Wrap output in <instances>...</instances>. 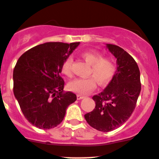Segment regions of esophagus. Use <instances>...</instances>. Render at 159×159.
Segmentation results:
<instances>
[{"label": "esophagus", "instance_id": "34e87169", "mask_svg": "<svg viewBox=\"0 0 159 159\" xmlns=\"http://www.w3.org/2000/svg\"><path fill=\"white\" fill-rule=\"evenodd\" d=\"M76 97H77V100H82V99L84 98V96H81L80 94H77Z\"/></svg>", "mask_w": 159, "mask_h": 159}]
</instances>
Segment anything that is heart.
<instances>
[{
    "label": "heart",
    "mask_w": 159,
    "mask_h": 159,
    "mask_svg": "<svg viewBox=\"0 0 159 159\" xmlns=\"http://www.w3.org/2000/svg\"><path fill=\"white\" fill-rule=\"evenodd\" d=\"M81 56L90 65L89 75L93 76L86 78H76L69 83V89L76 93L85 95L93 90L97 82L100 86L109 83L116 73V64L110 57H103V55L96 50H89L81 53ZM73 59L69 56L62 65V73L65 76H72V66Z\"/></svg>",
    "instance_id": "obj_1"
}]
</instances>
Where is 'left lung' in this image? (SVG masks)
Listing matches in <instances>:
<instances>
[{"label":"left lung","instance_id":"obj_1","mask_svg":"<svg viewBox=\"0 0 159 159\" xmlns=\"http://www.w3.org/2000/svg\"><path fill=\"white\" fill-rule=\"evenodd\" d=\"M107 47L117 59V70L103 91L93 97L95 108L84 115L92 128L103 132L115 130L128 120L141 86L139 68L132 56L117 45Z\"/></svg>","mask_w":159,"mask_h":159}]
</instances>
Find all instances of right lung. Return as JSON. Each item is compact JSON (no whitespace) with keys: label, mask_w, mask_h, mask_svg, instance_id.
Listing matches in <instances>:
<instances>
[{"label":"right lung","mask_w":159,"mask_h":159,"mask_svg":"<svg viewBox=\"0 0 159 159\" xmlns=\"http://www.w3.org/2000/svg\"><path fill=\"white\" fill-rule=\"evenodd\" d=\"M80 42H46L21 55L13 72V91L25 117L40 129H51L64 119L68 106L76 100L63 93L62 65Z\"/></svg>","instance_id":"obj_1"}]
</instances>
